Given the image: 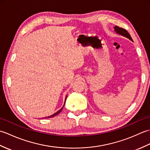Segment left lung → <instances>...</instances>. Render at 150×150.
<instances>
[{
  "label": "left lung",
  "instance_id": "obj_1",
  "mask_svg": "<svg viewBox=\"0 0 150 150\" xmlns=\"http://www.w3.org/2000/svg\"><path fill=\"white\" fill-rule=\"evenodd\" d=\"M114 29H115V31H116V33H117L118 34H119V35H120L128 38V39H129V40H131L132 41H133L131 36H130L129 33L125 29H123V28H120V27L117 26H115Z\"/></svg>",
  "mask_w": 150,
  "mask_h": 150
}]
</instances>
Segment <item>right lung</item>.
I'll return each mask as SVG.
<instances>
[{
  "mask_svg": "<svg viewBox=\"0 0 150 150\" xmlns=\"http://www.w3.org/2000/svg\"><path fill=\"white\" fill-rule=\"evenodd\" d=\"M66 98H67V95H66ZM65 102H66V100H65ZM65 104V103H64ZM64 106H63V107H64ZM63 107L61 108V109L60 110H59L58 111H57L56 113H55L54 114H53V115H50V116H49V117H46V118H52V117H55V116H56L57 115H58L60 111H61L62 110V109H63Z\"/></svg>",
  "mask_w": 150,
  "mask_h": 150,
  "instance_id": "right-lung-1",
  "label": "right lung"
}]
</instances>
